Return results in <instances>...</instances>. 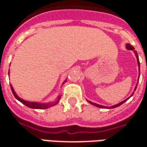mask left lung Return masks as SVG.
<instances>
[{"mask_svg":"<svg viewBox=\"0 0 147 147\" xmlns=\"http://www.w3.org/2000/svg\"><path fill=\"white\" fill-rule=\"evenodd\" d=\"M126 49H127V50H134V47L131 46V45H130L129 43H127V44H126ZM134 52H135V54H136V58H137V63H138V66H139V70H140V60H139V57H138V54H137V53H136V51H134ZM136 87H137V84H136V87H135V90H136ZM133 94H134V93H132V94L131 95V96L133 95ZM129 98L126 99V100H125L121 101V102H120L119 104H115V105H114V106H112V107H105V106H102V105H100V104H96V103H93V102H91V101H90V100H87V101L89 102V103H90V104H93V106H96V107H101V108H115V107H118V106H120V105H121L122 104H124L125 101H127L128 100H129Z\"/></svg>","mask_w":147,"mask_h":147,"instance_id":"8db88e82","label":"left lung"}]
</instances>
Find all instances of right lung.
Here are the masks:
<instances>
[{
	"mask_svg": "<svg viewBox=\"0 0 147 147\" xmlns=\"http://www.w3.org/2000/svg\"><path fill=\"white\" fill-rule=\"evenodd\" d=\"M8 74H9V72H8ZM65 82H66V80H65L63 83H65ZM11 91H12L13 95L15 96V97H16L18 100L20 101L21 103L25 104V105L27 106L28 107L33 108V109H47V108H49V107H53V106L56 105V104L59 102L60 99H61V96H59L56 100L53 101L51 103H48V104H40V103H37V102H29V101L24 100H22V98H20V97L16 94V93L15 92V90H14L13 87L11 86Z\"/></svg>",
	"mask_w": 147,
	"mask_h": 147,
	"instance_id": "right-lung-1",
	"label": "right lung"
}]
</instances>
